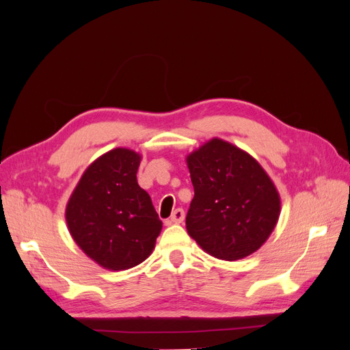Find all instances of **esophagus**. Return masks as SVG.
<instances>
[{
	"instance_id": "esophagus-1",
	"label": "esophagus",
	"mask_w": 350,
	"mask_h": 350,
	"mask_svg": "<svg viewBox=\"0 0 350 350\" xmlns=\"http://www.w3.org/2000/svg\"><path fill=\"white\" fill-rule=\"evenodd\" d=\"M184 216H185V213H184V210L183 208H176V210H174V213H172V216H171V224H181V221L184 220Z\"/></svg>"
}]
</instances>
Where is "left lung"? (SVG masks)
Listing matches in <instances>:
<instances>
[{
    "mask_svg": "<svg viewBox=\"0 0 350 350\" xmlns=\"http://www.w3.org/2000/svg\"><path fill=\"white\" fill-rule=\"evenodd\" d=\"M194 198L187 230L210 256L235 261L256 252L280 215L276 187L256 159L213 139L187 157Z\"/></svg>",
    "mask_w": 350,
    "mask_h": 350,
    "instance_id": "8db88e82",
    "label": "left lung"
}]
</instances>
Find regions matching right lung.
Masks as SVG:
<instances>
[{"mask_svg": "<svg viewBox=\"0 0 350 350\" xmlns=\"http://www.w3.org/2000/svg\"><path fill=\"white\" fill-rule=\"evenodd\" d=\"M140 156L113 149L96 159L71 194L66 219L72 239L109 270H126L150 256L162 220L137 183Z\"/></svg>", "mask_w": 350, "mask_h": 350, "instance_id": "1", "label": "right lung"}]
</instances>
